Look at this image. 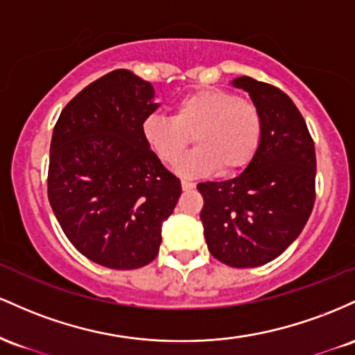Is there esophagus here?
I'll return each mask as SVG.
<instances>
[{"label":"esophagus","instance_id":"obj_1","mask_svg":"<svg viewBox=\"0 0 355 355\" xmlns=\"http://www.w3.org/2000/svg\"><path fill=\"white\" fill-rule=\"evenodd\" d=\"M181 186H182V189H184V191H191V189L196 188V184H194V182H191V181H181Z\"/></svg>","mask_w":355,"mask_h":355}]
</instances>
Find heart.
<instances>
[{
	"label": "heart",
	"instance_id": "1",
	"mask_svg": "<svg viewBox=\"0 0 355 355\" xmlns=\"http://www.w3.org/2000/svg\"><path fill=\"white\" fill-rule=\"evenodd\" d=\"M142 139L166 164H174L188 149L193 135L196 149L179 162V173L199 176L216 169L231 176L253 161L261 142V115L252 102L228 90H194L176 102L173 117L149 115L141 125Z\"/></svg>",
	"mask_w": 355,
	"mask_h": 355
}]
</instances>
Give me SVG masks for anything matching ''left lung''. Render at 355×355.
<instances>
[{
    "mask_svg": "<svg viewBox=\"0 0 355 355\" xmlns=\"http://www.w3.org/2000/svg\"><path fill=\"white\" fill-rule=\"evenodd\" d=\"M261 115V142L248 167L221 182H199L208 250L234 268L261 266L297 240L315 201V147L288 95L270 83L238 77Z\"/></svg>",
    "mask_w": 355,
    "mask_h": 355,
    "instance_id": "8db88e82",
    "label": "left lung"
}]
</instances>
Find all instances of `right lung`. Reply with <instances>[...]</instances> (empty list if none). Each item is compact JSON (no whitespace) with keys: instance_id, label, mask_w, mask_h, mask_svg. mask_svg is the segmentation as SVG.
I'll use <instances>...</instances> for the list:
<instances>
[{"instance_id":"add662e5","label":"right lung","mask_w":355,"mask_h":355,"mask_svg":"<svg viewBox=\"0 0 355 355\" xmlns=\"http://www.w3.org/2000/svg\"><path fill=\"white\" fill-rule=\"evenodd\" d=\"M153 98L149 82L114 70L67 103L51 135V209L71 245L107 268L150 263L181 196V181L142 139Z\"/></svg>"}]
</instances>
